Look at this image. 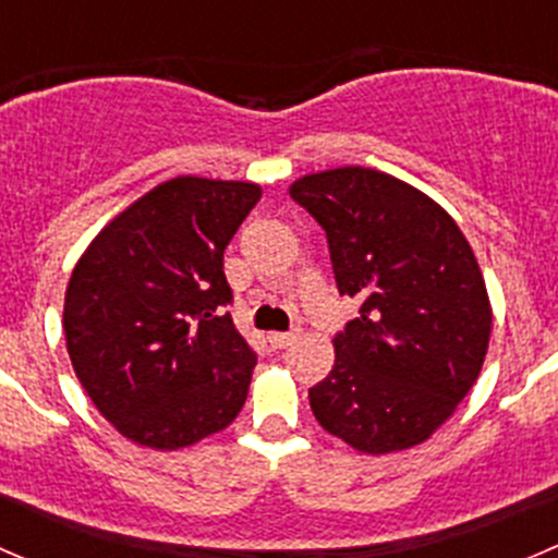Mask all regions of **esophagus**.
I'll return each instance as SVG.
<instances>
[{
	"mask_svg": "<svg viewBox=\"0 0 558 558\" xmlns=\"http://www.w3.org/2000/svg\"><path fill=\"white\" fill-rule=\"evenodd\" d=\"M294 340H296V331H272V335H267V342L275 348V351L291 345Z\"/></svg>",
	"mask_w": 558,
	"mask_h": 558,
	"instance_id": "34e87169",
	"label": "esophagus"
}]
</instances>
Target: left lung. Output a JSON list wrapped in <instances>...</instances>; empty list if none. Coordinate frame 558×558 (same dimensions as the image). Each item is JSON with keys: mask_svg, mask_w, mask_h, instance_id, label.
I'll use <instances>...</instances> for the list:
<instances>
[{"mask_svg": "<svg viewBox=\"0 0 558 558\" xmlns=\"http://www.w3.org/2000/svg\"><path fill=\"white\" fill-rule=\"evenodd\" d=\"M289 194L326 232L340 294L362 302L311 388L315 421L362 453L418 446L486 359L492 305L475 253L435 199L386 172L305 174Z\"/></svg>", "mask_w": 558, "mask_h": 558, "instance_id": "1", "label": "left lung"}]
</instances>
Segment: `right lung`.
I'll return each instance as SVG.
<instances>
[{
	"instance_id": "add662e5",
	"label": "right lung",
	"mask_w": 558,
	"mask_h": 558,
	"mask_svg": "<svg viewBox=\"0 0 558 558\" xmlns=\"http://www.w3.org/2000/svg\"><path fill=\"white\" fill-rule=\"evenodd\" d=\"M258 196L243 180L172 178L112 218L72 269V367L137 446H194L243 410L256 353L221 311L223 251Z\"/></svg>"
}]
</instances>
